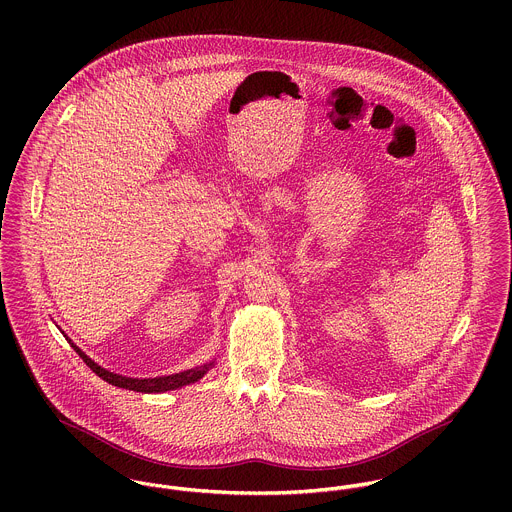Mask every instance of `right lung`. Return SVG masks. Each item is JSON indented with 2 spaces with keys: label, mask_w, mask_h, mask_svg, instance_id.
<instances>
[{
  "label": "right lung",
  "mask_w": 512,
  "mask_h": 512,
  "mask_svg": "<svg viewBox=\"0 0 512 512\" xmlns=\"http://www.w3.org/2000/svg\"><path fill=\"white\" fill-rule=\"evenodd\" d=\"M63 335H65V333H63ZM65 337H67V335H65ZM67 341L71 343V347L78 353V357L86 363V366H90V370L96 372L102 380H106V382L112 384V386L126 388V390H134V392L159 394V392H167V390H177V388H183V386H187V384H193V382L201 380V378L215 366V359H213V361H209V363H203V365L189 368V370H183V372H175V374H165V376H155V378H132V376H122V374H116V372L106 370L104 366L94 363L82 349H78L69 337H67Z\"/></svg>",
  "instance_id": "add662e5"
}]
</instances>
